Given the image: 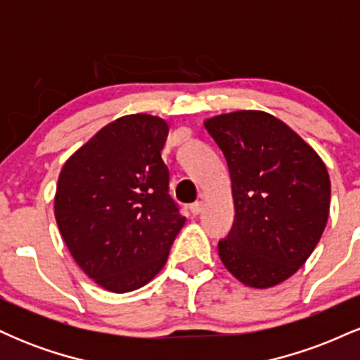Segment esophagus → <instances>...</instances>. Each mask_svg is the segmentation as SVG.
<instances>
[{
	"instance_id": "obj_1",
	"label": "esophagus",
	"mask_w": 360,
	"mask_h": 360,
	"mask_svg": "<svg viewBox=\"0 0 360 360\" xmlns=\"http://www.w3.org/2000/svg\"><path fill=\"white\" fill-rule=\"evenodd\" d=\"M203 208H205L203 201H194L193 205H189V212H191L193 214H200L201 212H203Z\"/></svg>"
}]
</instances>
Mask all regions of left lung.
Wrapping results in <instances>:
<instances>
[{
  "instance_id": "1",
  "label": "left lung",
  "mask_w": 360,
  "mask_h": 360,
  "mask_svg": "<svg viewBox=\"0 0 360 360\" xmlns=\"http://www.w3.org/2000/svg\"><path fill=\"white\" fill-rule=\"evenodd\" d=\"M205 128L232 179L233 226L218 242L223 266L245 286H276L307 262L325 230L330 177L323 160L264 111L218 115Z\"/></svg>"
}]
</instances>
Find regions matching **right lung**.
Segmentation results:
<instances>
[{
    "mask_svg": "<svg viewBox=\"0 0 360 360\" xmlns=\"http://www.w3.org/2000/svg\"><path fill=\"white\" fill-rule=\"evenodd\" d=\"M167 134L162 118L127 115L103 127L60 171L53 212L62 238L77 266L111 292L154 279L186 221L160 157Z\"/></svg>",
    "mask_w": 360,
    "mask_h": 360,
    "instance_id": "right-lung-1",
    "label": "right lung"
}]
</instances>
